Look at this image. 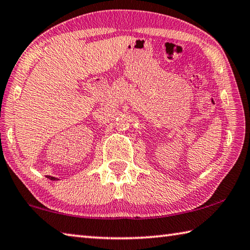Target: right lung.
<instances>
[{
  "mask_svg": "<svg viewBox=\"0 0 250 250\" xmlns=\"http://www.w3.org/2000/svg\"><path fill=\"white\" fill-rule=\"evenodd\" d=\"M48 178L51 179V180H57V178H54V177H51V176H48Z\"/></svg>",
  "mask_w": 250,
  "mask_h": 250,
  "instance_id": "obj_1",
  "label": "right lung"
}]
</instances>
